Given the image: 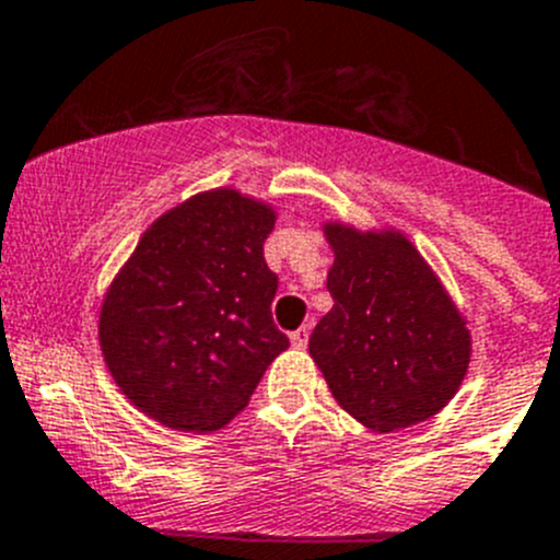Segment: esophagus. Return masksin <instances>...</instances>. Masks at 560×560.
I'll list each match as a JSON object with an SVG mask.
<instances>
[{
    "label": "esophagus",
    "mask_w": 560,
    "mask_h": 560,
    "mask_svg": "<svg viewBox=\"0 0 560 560\" xmlns=\"http://www.w3.org/2000/svg\"><path fill=\"white\" fill-rule=\"evenodd\" d=\"M310 334H312V326H301L298 331L290 334V342L295 345V348H306V342H310Z\"/></svg>",
    "instance_id": "1"
}]
</instances>
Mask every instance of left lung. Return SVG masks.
I'll use <instances>...</instances> for the list:
<instances>
[{
  "label": "left lung",
  "instance_id": "1",
  "mask_svg": "<svg viewBox=\"0 0 560 560\" xmlns=\"http://www.w3.org/2000/svg\"><path fill=\"white\" fill-rule=\"evenodd\" d=\"M334 306L310 357L334 400L378 433L431 420L456 398L472 357L469 320L400 229L323 221Z\"/></svg>",
  "mask_w": 560,
  "mask_h": 560
}]
</instances>
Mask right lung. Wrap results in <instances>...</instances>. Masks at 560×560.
Segmentation results:
<instances>
[{
    "label": "right lung",
    "instance_id": "add662e5",
    "mask_svg": "<svg viewBox=\"0 0 560 560\" xmlns=\"http://www.w3.org/2000/svg\"><path fill=\"white\" fill-rule=\"evenodd\" d=\"M279 209L212 187L165 209L98 306V348L135 409L207 433L248 406L290 339L273 326L276 273L262 245Z\"/></svg>",
    "mask_w": 560,
    "mask_h": 560
}]
</instances>
